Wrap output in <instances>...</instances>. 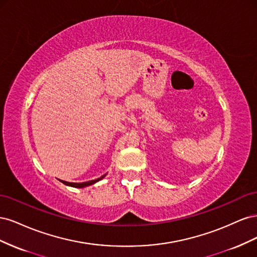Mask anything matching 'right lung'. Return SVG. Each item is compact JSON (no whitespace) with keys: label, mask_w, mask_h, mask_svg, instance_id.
I'll return each instance as SVG.
<instances>
[{"label":"right lung","mask_w":257,"mask_h":257,"mask_svg":"<svg viewBox=\"0 0 257 257\" xmlns=\"http://www.w3.org/2000/svg\"><path fill=\"white\" fill-rule=\"evenodd\" d=\"M106 175H104V176H102L100 178H97V179H95V180H91V181H87V182H82V183H74V182H67V181H63V180H61V182L63 183V184H65V185H68V186H73V188H85V186H89V185H92V184H94V183H96L97 181H99V180H102V179L105 177Z\"/></svg>","instance_id":"1"}]
</instances>
